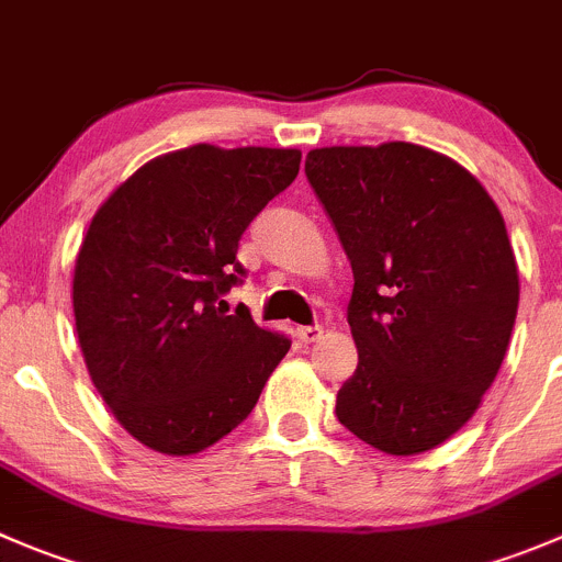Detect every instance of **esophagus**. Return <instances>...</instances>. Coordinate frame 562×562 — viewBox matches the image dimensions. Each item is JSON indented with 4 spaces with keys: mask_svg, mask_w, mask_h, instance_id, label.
<instances>
[{
    "mask_svg": "<svg viewBox=\"0 0 562 562\" xmlns=\"http://www.w3.org/2000/svg\"><path fill=\"white\" fill-rule=\"evenodd\" d=\"M321 335H324V329H321L318 324H315V326H299V329H296V337L302 342H315Z\"/></svg>",
    "mask_w": 562,
    "mask_h": 562,
    "instance_id": "esophagus-1",
    "label": "esophagus"
}]
</instances>
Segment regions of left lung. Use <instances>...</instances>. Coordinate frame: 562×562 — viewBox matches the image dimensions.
I'll return each instance as SVG.
<instances>
[{
  "label": "left lung",
  "instance_id": "obj_1",
  "mask_svg": "<svg viewBox=\"0 0 562 562\" xmlns=\"http://www.w3.org/2000/svg\"><path fill=\"white\" fill-rule=\"evenodd\" d=\"M304 172L353 271L359 362L337 419L381 453H426L467 426L508 351L519 271L503 214L423 145L315 148Z\"/></svg>",
  "mask_w": 562,
  "mask_h": 562
}]
</instances>
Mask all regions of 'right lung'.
<instances>
[{"label":"right lung","instance_id":"1","mask_svg":"<svg viewBox=\"0 0 562 562\" xmlns=\"http://www.w3.org/2000/svg\"><path fill=\"white\" fill-rule=\"evenodd\" d=\"M296 148L192 145L125 178L76 255L74 318L92 384L145 448L194 456L238 428L291 340L222 293L238 238L299 176Z\"/></svg>","mask_w":562,"mask_h":562}]
</instances>
